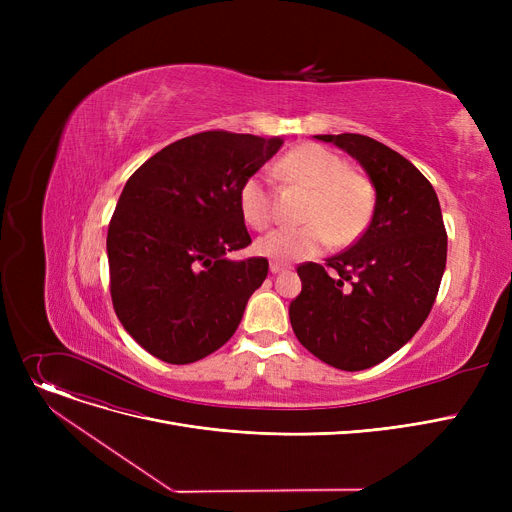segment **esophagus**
<instances>
[{"instance_id":"1","label":"esophagus","mask_w":512,"mask_h":512,"mask_svg":"<svg viewBox=\"0 0 512 512\" xmlns=\"http://www.w3.org/2000/svg\"><path fill=\"white\" fill-rule=\"evenodd\" d=\"M286 267H288V265H284V263L272 261V263H270V272H272V274H280V272H284V270H286Z\"/></svg>"}]
</instances>
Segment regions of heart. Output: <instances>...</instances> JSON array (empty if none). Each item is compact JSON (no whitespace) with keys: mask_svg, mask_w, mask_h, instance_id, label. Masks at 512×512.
<instances>
[{"mask_svg":"<svg viewBox=\"0 0 512 512\" xmlns=\"http://www.w3.org/2000/svg\"><path fill=\"white\" fill-rule=\"evenodd\" d=\"M280 172L292 184L311 191L299 228H280L257 240V251L278 261H301L315 257L330 242L338 247L351 245L365 230L373 193L369 182L348 172L346 161L330 149L305 143L280 159ZM238 205L242 218L255 230H263L274 220V197L263 174L249 176L240 186Z\"/></svg>","mask_w":512,"mask_h":512,"instance_id":"1","label":"heart"}]
</instances>
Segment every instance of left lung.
I'll use <instances>...</instances> for the list:
<instances>
[{"label":"left lung","instance_id":"8db88e82","mask_svg":"<svg viewBox=\"0 0 512 512\" xmlns=\"http://www.w3.org/2000/svg\"><path fill=\"white\" fill-rule=\"evenodd\" d=\"M315 139L359 161L375 186V209L355 245L326 265L297 267L303 290L290 303V324L317 359L361 371L405 346L432 311L446 270V228L434 186L409 159L363 134Z\"/></svg>","mask_w":512,"mask_h":512}]
</instances>
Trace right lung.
<instances>
[{
  "mask_svg": "<svg viewBox=\"0 0 512 512\" xmlns=\"http://www.w3.org/2000/svg\"><path fill=\"white\" fill-rule=\"evenodd\" d=\"M282 143L207 130L128 178L107 228L110 292L124 330L153 357L195 363L236 332L270 270L265 257H228L251 245L238 193Z\"/></svg>",
  "mask_w": 512,
  "mask_h": 512,
  "instance_id": "1",
  "label": "right lung"
}]
</instances>
